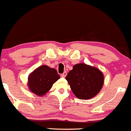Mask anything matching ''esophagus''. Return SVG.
I'll return each mask as SVG.
<instances>
[{
  "instance_id": "1",
  "label": "esophagus",
  "mask_w": 131,
  "mask_h": 131,
  "mask_svg": "<svg viewBox=\"0 0 131 131\" xmlns=\"http://www.w3.org/2000/svg\"><path fill=\"white\" fill-rule=\"evenodd\" d=\"M66 75H67V72H64V73L61 74V76L62 77V78H65Z\"/></svg>"
}]
</instances>
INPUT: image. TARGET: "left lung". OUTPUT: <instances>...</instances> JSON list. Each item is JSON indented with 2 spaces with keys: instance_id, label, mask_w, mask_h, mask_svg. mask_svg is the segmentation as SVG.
<instances>
[{
  "instance_id": "8db88e82",
  "label": "left lung",
  "mask_w": 131,
  "mask_h": 131,
  "mask_svg": "<svg viewBox=\"0 0 131 131\" xmlns=\"http://www.w3.org/2000/svg\"><path fill=\"white\" fill-rule=\"evenodd\" d=\"M66 79L77 98L88 100L100 91L104 84L103 72L96 67L79 63L73 66Z\"/></svg>"
}]
</instances>
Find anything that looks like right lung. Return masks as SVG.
Wrapping results in <instances>:
<instances>
[{
    "mask_svg": "<svg viewBox=\"0 0 131 131\" xmlns=\"http://www.w3.org/2000/svg\"><path fill=\"white\" fill-rule=\"evenodd\" d=\"M59 78L60 75L55 69L46 65L40 66L29 75L28 86L31 92L39 96H43Z\"/></svg>",
    "mask_w": 131,
    "mask_h": 131,
    "instance_id": "1",
    "label": "right lung"
}]
</instances>
